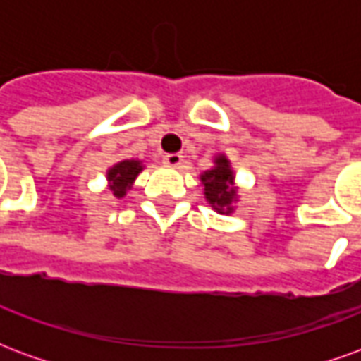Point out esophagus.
<instances>
[{"label": "esophagus", "mask_w": 361, "mask_h": 361, "mask_svg": "<svg viewBox=\"0 0 361 361\" xmlns=\"http://www.w3.org/2000/svg\"><path fill=\"white\" fill-rule=\"evenodd\" d=\"M164 164L170 166V168H180L183 164V157H181L180 152H173V154H164Z\"/></svg>", "instance_id": "esophagus-1"}]
</instances>
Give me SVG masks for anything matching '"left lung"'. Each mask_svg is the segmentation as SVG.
Returning <instances> with one entry per match:
<instances>
[{"label":"left lung","instance_id":"left-lung-1","mask_svg":"<svg viewBox=\"0 0 361 361\" xmlns=\"http://www.w3.org/2000/svg\"><path fill=\"white\" fill-rule=\"evenodd\" d=\"M204 188V199L212 209L220 214L234 212V203L238 201V188L234 185V170L224 154L214 158L211 170L201 173Z\"/></svg>","mask_w":361,"mask_h":361}]
</instances>
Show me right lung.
<instances>
[{
	"instance_id": "right-lung-1",
	"label": "right lung",
	"mask_w": 361,
	"mask_h": 361,
	"mask_svg": "<svg viewBox=\"0 0 361 361\" xmlns=\"http://www.w3.org/2000/svg\"><path fill=\"white\" fill-rule=\"evenodd\" d=\"M142 172V162L141 160H121L118 164H114L106 173L108 178V185L114 197L126 195L127 189H131L133 181L137 180V176Z\"/></svg>"
}]
</instances>
